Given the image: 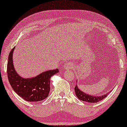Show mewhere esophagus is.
Instances as JSON below:
<instances>
[{
	"label": "esophagus",
	"mask_w": 127,
	"mask_h": 127,
	"mask_svg": "<svg viewBox=\"0 0 127 127\" xmlns=\"http://www.w3.org/2000/svg\"><path fill=\"white\" fill-rule=\"evenodd\" d=\"M63 68L65 70H67V69L74 68V65H73L72 64H71V63H69L68 62V63H66L64 64Z\"/></svg>",
	"instance_id": "34e87169"
}]
</instances>
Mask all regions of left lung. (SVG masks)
I'll list each match as a JSON object with an SVG mask.
<instances>
[{
	"instance_id": "left-lung-1",
	"label": "left lung",
	"mask_w": 127,
	"mask_h": 127,
	"mask_svg": "<svg viewBox=\"0 0 127 127\" xmlns=\"http://www.w3.org/2000/svg\"><path fill=\"white\" fill-rule=\"evenodd\" d=\"M77 82L78 81H76V83H77ZM75 94L76 97H78V99L81 100V101L87 102L95 103L101 101V100H102L103 98H105L109 94L110 91L109 92H108L107 93L103 94V95L99 96H94L90 95V94H88L87 93H86L82 92L81 90H80L79 89L78 85H76L75 87Z\"/></svg>"
}]
</instances>
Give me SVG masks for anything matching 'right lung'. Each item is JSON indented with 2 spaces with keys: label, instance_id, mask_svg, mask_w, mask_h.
I'll list each match as a JSON object with an SVG mask.
<instances>
[{
  "label": "right lung",
  "instance_id": "1",
  "mask_svg": "<svg viewBox=\"0 0 127 127\" xmlns=\"http://www.w3.org/2000/svg\"><path fill=\"white\" fill-rule=\"evenodd\" d=\"M14 49L15 47L10 52L7 63L8 79L12 89L28 102H38L46 98L50 92L51 76L58 73L59 69L44 71L34 77H22L14 68L12 60Z\"/></svg>",
  "mask_w": 127,
  "mask_h": 127
}]
</instances>
